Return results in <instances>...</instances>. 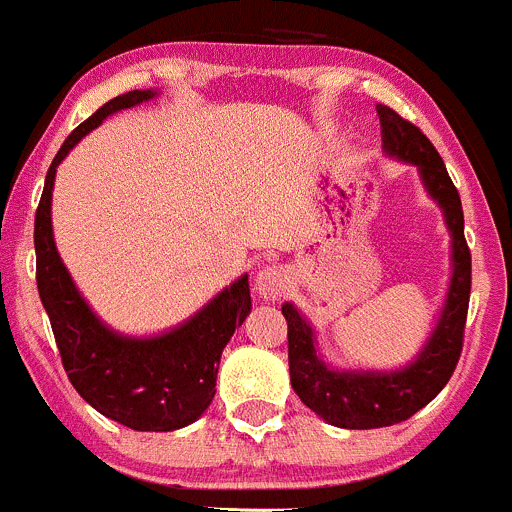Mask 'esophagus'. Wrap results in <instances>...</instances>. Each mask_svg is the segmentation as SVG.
<instances>
[{
	"label": "esophagus",
	"instance_id": "34e87169",
	"mask_svg": "<svg viewBox=\"0 0 512 512\" xmlns=\"http://www.w3.org/2000/svg\"><path fill=\"white\" fill-rule=\"evenodd\" d=\"M294 285V277L289 267L282 265H270L265 270L257 272V280H255V289L257 294L267 299H282L285 294L292 289Z\"/></svg>",
	"mask_w": 512,
	"mask_h": 512
}]
</instances>
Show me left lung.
<instances>
[{"instance_id": "1", "label": "left lung", "mask_w": 512, "mask_h": 512, "mask_svg": "<svg viewBox=\"0 0 512 512\" xmlns=\"http://www.w3.org/2000/svg\"><path fill=\"white\" fill-rule=\"evenodd\" d=\"M376 111L386 153L418 165L428 193L443 208L453 237V277L433 337L414 364L394 374L327 369V364L314 352L312 327L299 317L292 304H282V314L287 319L292 389L304 406L339 428L394 426L436 399L461 359L471 299V250L463 235L461 195L448 175L446 163L421 128L389 106H376Z\"/></svg>"}]
</instances>
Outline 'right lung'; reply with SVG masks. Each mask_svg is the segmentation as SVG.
Returning <instances> with one entry per match:
<instances>
[{
    "mask_svg": "<svg viewBox=\"0 0 512 512\" xmlns=\"http://www.w3.org/2000/svg\"><path fill=\"white\" fill-rule=\"evenodd\" d=\"M148 98H153V91H128L103 103L71 131L51 160L34 220L36 287L66 376L84 401L133 431H175L193 423L213 401L220 354L250 312L247 277L223 289L208 307L163 337H118L98 322L76 292L51 235L56 165L103 118Z\"/></svg>",
    "mask_w": 512,
    "mask_h": 512,
    "instance_id": "obj_1",
    "label": "right lung"
}]
</instances>
